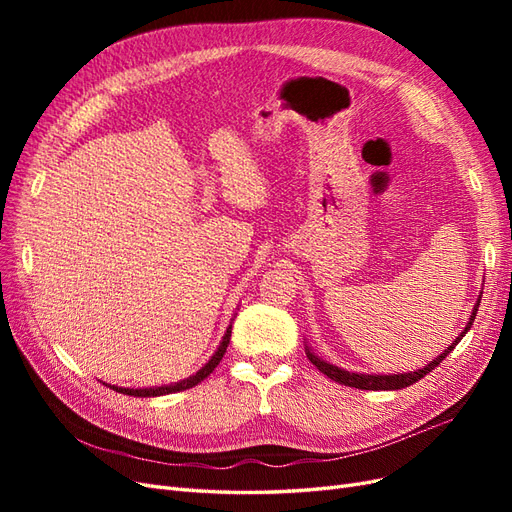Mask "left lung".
Returning <instances> with one entry per match:
<instances>
[{"label":"left lung","instance_id":"left-lung-1","mask_svg":"<svg viewBox=\"0 0 512 512\" xmlns=\"http://www.w3.org/2000/svg\"><path fill=\"white\" fill-rule=\"evenodd\" d=\"M480 297H483V292L478 294V299H476V303H474L472 316H470V320H468V324H466V329L461 331V335L455 339V342H453L451 346H448L440 356H436V359L429 361L425 367L416 369V371H408V374H359V371H346V369L337 367V365H333V363L322 361L320 356H316L312 350H309V346L305 344L307 359L312 361V363L322 371L324 376H329L331 380H335V382H339V384H344V386H354V389H361V391H397V389H406V386H410V384L418 382L421 378H425L431 369H436V367L446 359L448 352H451V350L461 342L463 335H466V333L472 329V322H474V318H476L478 305H480Z\"/></svg>","mask_w":512,"mask_h":512}]
</instances>
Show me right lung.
Wrapping results in <instances>:
<instances>
[{
	"mask_svg": "<svg viewBox=\"0 0 512 512\" xmlns=\"http://www.w3.org/2000/svg\"><path fill=\"white\" fill-rule=\"evenodd\" d=\"M230 333H232V324H228V329H226V333H224V337H222V342H220V346H218V350L213 352V356L211 359L200 367L196 374H192L190 378H185V380H179V382H175V384H164V386H149V389H126V386H111V384H106V386H111L113 391H117V393H123V395H134V397H160V395H170V393H177V391H185V389H192V386H196L198 382H203L211 371L220 365V361H222V356H224V352H226V348H228V344H230Z\"/></svg>",
	"mask_w": 512,
	"mask_h": 512,
	"instance_id": "obj_1",
	"label": "right lung"
}]
</instances>
